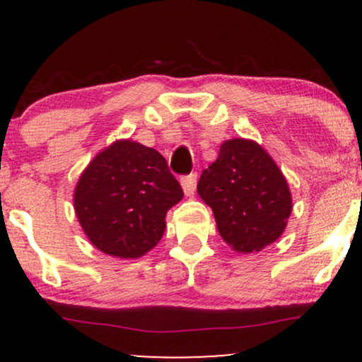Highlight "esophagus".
<instances>
[{"label": "esophagus", "instance_id": "1", "mask_svg": "<svg viewBox=\"0 0 362 362\" xmlns=\"http://www.w3.org/2000/svg\"><path fill=\"white\" fill-rule=\"evenodd\" d=\"M180 184L185 195H192L195 190V185H197V173H190V175L182 177Z\"/></svg>", "mask_w": 362, "mask_h": 362}]
</instances>
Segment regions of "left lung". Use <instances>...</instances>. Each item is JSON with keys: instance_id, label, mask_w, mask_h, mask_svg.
<instances>
[{"instance_id": "left-lung-1", "label": "left lung", "mask_w": 362, "mask_h": 362, "mask_svg": "<svg viewBox=\"0 0 362 362\" xmlns=\"http://www.w3.org/2000/svg\"><path fill=\"white\" fill-rule=\"evenodd\" d=\"M202 201L213 209L221 238L236 252H260L286 230L293 211L284 175L255 141H224L218 160L197 184Z\"/></svg>"}]
</instances>
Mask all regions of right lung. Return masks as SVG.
<instances>
[{
	"instance_id": "right-lung-1",
	"label": "right lung",
	"mask_w": 362,
	"mask_h": 362,
	"mask_svg": "<svg viewBox=\"0 0 362 362\" xmlns=\"http://www.w3.org/2000/svg\"><path fill=\"white\" fill-rule=\"evenodd\" d=\"M184 192L156 149L120 139L98 153L74 189V213L98 250L138 259L163 236L165 216Z\"/></svg>"
}]
</instances>
